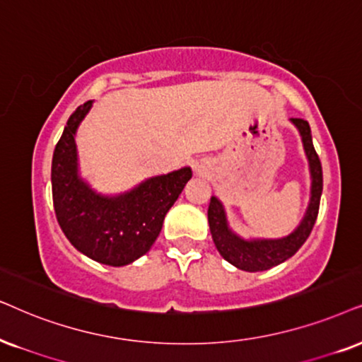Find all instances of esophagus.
<instances>
[{
    "label": "esophagus",
    "mask_w": 362,
    "mask_h": 362,
    "mask_svg": "<svg viewBox=\"0 0 362 362\" xmlns=\"http://www.w3.org/2000/svg\"><path fill=\"white\" fill-rule=\"evenodd\" d=\"M195 170H199V168H195Z\"/></svg>",
    "instance_id": "34e87169"
}]
</instances>
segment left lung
I'll use <instances>...</instances> for the list:
<instances>
[{
  "mask_svg": "<svg viewBox=\"0 0 362 362\" xmlns=\"http://www.w3.org/2000/svg\"><path fill=\"white\" fill-rule=\"evenodd\" d=\"M299 130L300 139H303L305 157L309 160L310 172V200L305 210L304 218L299 226L289 235L282 239H252L245 240L230 230L227 223L226 210L217 197H212L209 204V226L210 234H212L214 244L217 247L218 254L222 255L227 262L235 265L237 269L247 272H260L267 271L274 265L282 264L284 260L292 257L297 250L303 247L313 230L315 218L319 214V204H321L322 194V167L319 155L315 153L313 145V135H310L309 123L303 118H291Z\"/></svg>",
  "mask_w": 362,
  "mask_h": 362,
  "instance_id": "8db88e82",
  "label": "left lung"
}]
</instances>
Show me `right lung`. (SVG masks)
Returning <instances> with one entry per match:
<instances>
[{"label": "right lung", "instance_id": "1", "mask_svg": "<svg viewBox=\"0 0 362 362\" xmlns=\"http://www.w3.org/2000/svg\"><path fill=\"white\" fill-rule=\"evenodd\" d=\"M91 100L68 118L52 162L57 221L71 245L100 264L122 267L147 254L162 230L163 218L187 182L190 167L150 177L120 195L97 194L78 175L75 135Z\"/></svg>", "mask_w": 362, "mask_h": 362}]
</instances>
